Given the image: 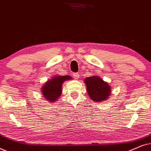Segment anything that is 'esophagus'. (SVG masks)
I'll list each match as a JSON object with an SVG mask.
<instances>
[{
  "instance_id": "1",
  "label": "esophagus",
  "mask_w": 151,
  "mask_h": 151,
  "mask_svg": "<svg viewBox=\"0 0 151 151\" xmlns=\"http://www.w3.org/2000/svg\"><path fill=\"white\" fill-rule=\"evenodd\" d=\"M73 78H75V79H78V78H79V77H80V74L78 73H73Z\"/></svg>"
}]
</instances>
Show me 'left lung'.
<instances>
[{
  "instance_id": "obj_1",
  "label": "left lung",
  "mask_w": 151,
  "mask_h": 151,
  "mask_svg": "<svg viewBox=\"0 0 151 151\" xmlns=\"http://www.w3.org/2000/svg\"><path fill=\"white\" fill-rule=\"evenodd\" d=\"M87 91L93 101L100 102L108 100L110 96L111 88L108 83L98 76H91L84 79Z\"/></svg>"
}]
</instances>
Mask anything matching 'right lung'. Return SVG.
<instances>
[{
  "label": "right lung",
  "instance_id": "1",
  "mask_svg": "<svg viewBox=\"0 0 151 151\" xmlns=\"http://www.w3.org/2000/svg\"><path fill=\"white\" fill-rule=\"evenodd\" d=\"M71 79V77L70 76H55L47 80L43 84L41 90L43 98L51 103L55 102L62 94V85L63 82Z\"/></svg>",
  "mask_w": 151,
  "mask_h": 151
}]
</instances>
